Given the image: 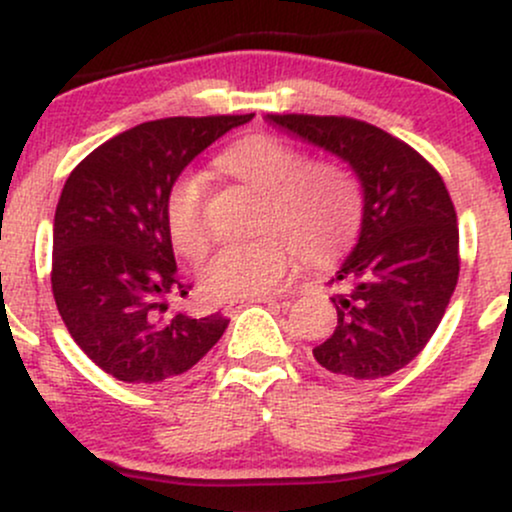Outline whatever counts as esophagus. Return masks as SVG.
<instances>
[{"label":"esophagus","mask_w":512,"mask_h":512,"mask_svg":"<svg viewBox=\"0 0 512 512\" xmlns=\"http://www.w3.org/2000/svg\"><path fill=\"white\" fill-rule=\"evenodd\" d=\"M272 301H274L272 296H255V298H248V301H233V303L223 305V315L233 317L240 308H245V305H250V303H272Z\"/></svg>","instance_id":"obj_1"}]
</instances>
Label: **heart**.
I'll use <instances>...</instances> for the list:
<instances>
[{
    "mask_svg": "<svg viewBox=\"0 0 512 512\" xmlns=\"http://www.w3.org/2000/svg\"><path fill=\"white\" fill-rule=\"evenodd\" d=\"M223 173L260 192V236L223 245L202 269L199 284L211 301H238L274 291L293 267L296 250L308 262H330L354 243L363 221V185L339 158H308L272 134L240 139L219 158ZM209 185L187 173L170 187L166 204L173 248L185 260L207 255Z\"/></svg>",
    "mask_w": 512,
    "mask_h": 512,
    "instance_id": "b5f03b06",
    "label": "heart"
}]
</instances>
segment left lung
Segmentation results:
<instances>
[{"instance_id":"1","label":"left lung","mask_w":512,"mask_h":512,"mask_svg":"<svg viewBox=\"0 0 512 512\" xmlns=\"http://www.w3.org/2000/svg\"><path fill=\"white\" fill-rule=\"evenodd\" d=\"M344 158L363 185L361 236L332 284L337 327L313 349L342 383L397 373L438 330L460 274V231L443 178L402 139L354 117L267 115Z\"/></svg>"}]
</instances>
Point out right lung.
<instances>
[{
	"label": "right lung",
	"instance_id": "add662e5",
	"mask_svg": "<svg viewBox=\"0 0 512 512\" xmlns=\"http://www.w3.org/2000/svg\"><path fill=\"white\" fill-rule=\"evenodd\" d=\"M255 115L166 117L93 149L72 170L55 211L52 296L81 351L122 383L161 385L187 373L226 332L219 313H166L187 296L166 204L182 168Z\"/></svg>",
	"mask_w": 512,
	"mask_h": 512
}]
</instances>
